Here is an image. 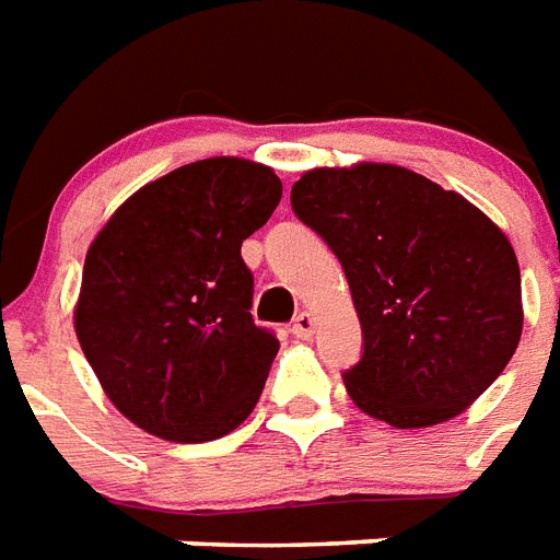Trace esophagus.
Returning <instances> with one entry per match:
<instances>
[{
	"label": "esophagus",
	"mask_w": 560,
	"mask_h": 560,
	"mask_svg": "<svg viewBox=\"0 0 560 560\" xmlns=\"http://www.w3.org/2000/svg\"><path fill=\"white\" fill-rule=\"evenodd\" d=\"M292 332L294 338H312V332H315V317L308 315V312H301V315L294 317V324H292Z\"/></svg>",
	"instance_id": "1"
}]
</instances>
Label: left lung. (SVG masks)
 Listing matches in <instances>:
<instances>
[{
    "instance_id": "left-lung-1",
    "label": "left lung",
    "mask_w": 560,
    "mask_h": 560,
    "mask_svg": "<svg viewBox=\"0 0 560 560\" xmlns=\"http://www.w3.org/2000/svg\"><path fill=\"white\" fill-rule=\"evenodd\" d=\"M292 208L350 283L364 352L343 384L366 416L440 424L506 370L523 329L521 268L480 208L370 161L303 173Z\"/></svg>"
}]
</instances>
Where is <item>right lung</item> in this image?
<instances>
[{"label": "right lung", "instance_id": "right-lung-1", "mask_svg": "<svg viewBox=\"0 0 560 560\" xmlns=\"http://www.w3.org/2000/svg\"><path fill=\"white\" fill-rule=\"evenodd\" d=\"M280 196L266 164L194 161L129 196L95 236L74 332L112 405L147 433L219 440L257 405L280 341L254 324L240 248Z\"/></svg>", "mask_w": 560, "mask_h": 560}]
</instances>
